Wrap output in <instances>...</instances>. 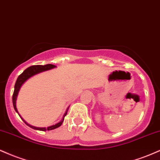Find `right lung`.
Instances as JSON below:
<instances>
[{"label":"right lung","instance_id":"add662e5","mask_svg":"<svg viewBox=\"0 0 160 160\" xmlns=\"http://www.w3.org/2000/svg\"><path fill=\"white\" fill-rule=\"evenodd\" d=\"M55 67H56V66L52 65V64H46V65H43V66L42 65L31 66V67H28V68L26 69L25 70H24V72L18 77V78H17V80L16 82V84H15L14 92H13V95H12V104H13V107H14V109L16 110V112L18 114V115H19L20 118H22V121L25 123V124L28 125V127H30L31 128L33 129H37V130H39V131H46V130H52V129H54L58 128V127H61L62 123H63V120H64L65 116L67 115V112H68L69 107L67 108V111H66L64 114H63V118L61 119V121L60 122H58V123H56V124L49 126V127H33V126L28 123L27 122L24 121L23 118L21 117L19 113H18V110H17L16 99H17V97H18V92H19V90H20L21 87L22 86V84H23L28 79H29L30 78H31L32 76H35V75H37V74H39V73H40V72H45V71L50 70V69L55 68Z\"/></svg>","mask_w":160,"mask_h":160}]
</instances>
